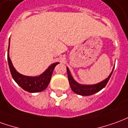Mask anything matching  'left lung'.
<instances>
[{
  "instance_id": "left-lung-1",
  "label": "left lung",
  "mask_w": 128,
  "mask_h": 128,
  "mask_svg": "<svg viewBox=\"0 0 128 128\" xmlns=\"http://www.w3.org/2000/svg\"><path fill=\"white\" fill-rule=\"evenodd\" d=\"M113 70L112 71V73H110V75L106 79L96 84H90V85H85V84H80L79 83H78L73 79V78L70 74V72L68 68L66 67L67 70V74H68V82H69V84L72 91L73 92H75L76 94H78V95L81 96H90L93 95L96 93H97L99 91H100L102 89H103L104 86H106L107 83L108 82L112 74L113 73Z\"/></svg>"
}]
</instances>
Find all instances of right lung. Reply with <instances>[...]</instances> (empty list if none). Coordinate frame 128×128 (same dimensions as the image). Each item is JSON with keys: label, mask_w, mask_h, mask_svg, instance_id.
<instances>
[{"label": "right lung", "mask_w": 128, "mask_h": 128, "mask_svg": "<svg viewBox=\"0 0 128 128\" xmlns=\"http://www.w3.org/2000/svg\"><path fill=\"white\" fill-rule=\"evenodd\" d=\"M9 48L10 45L8 47V61L10 70L11 72L12 76L14 80V81L17 83L18 85L23 89L30 93H35V92H40L44 91L46 89L48 86V84L51 79L52 74L53 70L56 66V65L59 64V62L53 63L46 69V70L40 76H26L20 74L17 72L14 68L13 64L12 63L11 60L9 55Z\"/></svg>", "instance_id": "right-lung-1"}]
</instances>
